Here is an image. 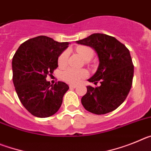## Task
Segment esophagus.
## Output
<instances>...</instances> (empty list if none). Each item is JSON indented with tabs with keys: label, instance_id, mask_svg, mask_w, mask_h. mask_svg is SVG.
<instances>
[{
	"label": "esophagus",
	"instance_id": "esophagus-1",
	"mask_svg": "<svg viewBox=\"0 0 151 151\" xmlns=\"http://www.w3.org/2000/svg\"><path fill=\"white\" fill-rule=\"evenodd\" d=\"M69 88H77V85H69Z\"/></svg>",
	"mask_w": 151,
	"mask_h": 151
}]
</instances>
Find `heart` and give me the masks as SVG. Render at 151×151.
<instances>
[{"label":"heart","mask_w":151,"mask_h":151,"mask_svg":"<svg viewBox=\"0 0 151 151\" xmlns=\"http://www.w3.org/2000/svg\"><path fill=\"white\" fill-rule=\"evenodd\" d=\"M76 51L85 60H90L93 56L94 51L91 47L87 46H78ZM69 52L64 50L58 58V65L60 67H64L67 63ZM88 72L85 69H76L73 68H69L63 73V78L65 82L69 84H77L83 78L88 76Z\"/></svg>","instance_id":"1"}]
</instances>
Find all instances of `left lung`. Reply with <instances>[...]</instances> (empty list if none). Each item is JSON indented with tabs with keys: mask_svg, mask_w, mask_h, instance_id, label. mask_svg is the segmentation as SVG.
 Returning a JSON list of instances; mask_svg holds the SVG:
<instances>
[{
	"mask_svg": "<svg viewBox=\"0 0 151 151\" xmlns=\"http://www.w3.org/2000/svg\"><path fill=\"white\" fill-rule=\"evenodd\" d=\"M94 49L99 58L97 72L88 81L101 85L87 86L82 97L85 109L101 115L116 110L124 102L132 85L134 66L129 49L116 38L94 33L76 41Z\"/></svg>",
	"mask_w": 151,
	"mask_h": 151,
	"instance_id": "1",
	"label": "left lung"
}]
</instances>
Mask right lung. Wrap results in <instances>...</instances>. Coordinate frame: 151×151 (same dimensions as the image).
<instances>
[{"instance_id":"1","label":"right lung","mask_w":151,"mask_h":151,"mask_svg":"<svg viewBox=\"0 0 151 151\" xmlns=\"http://www.w3.org/2000/svg\"><path fill=\"white\" fill-rule=\"evenodd\" d=\"M68 45L40 35L23 42L13 56L15 90L24 107L35 116L49 117L61 106L69 86L63 82L52 85L46 78L58 67V57Z\"/></svg>"}]
</instances>
